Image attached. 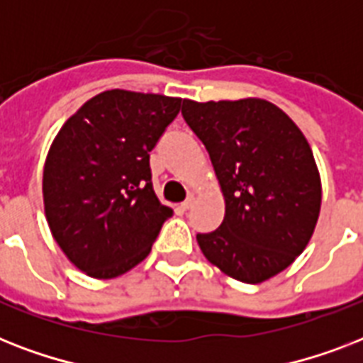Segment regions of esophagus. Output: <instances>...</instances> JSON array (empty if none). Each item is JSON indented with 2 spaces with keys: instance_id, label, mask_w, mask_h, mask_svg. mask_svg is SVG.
<instances>
[{
  "instance_id": "esophagus-1",
  "label": "esophagus",
  "mask_w": 363,
  "mask_h": 363,
  "mask_svg": "<svg viewBox=\"0 0 363 363\" xmlns=\"http://www.w3.org/2000/svg\"><path fill=\"white\" fill-rule=\"evenodd\" d=\"M192 205H194V198H192V196H190V198H186V199H184V201H182L181 207L184 211H188V209H190V207H192Z\"/></svg>"
}]
</instances>
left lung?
<instances>
[{"label":"left lung","mask_w":363,"mask_h":363,"mask_svg":"<svg viewBox=\"0 0 363 363\" xmlns=\"http://www.w3.org/2000/svg\"><path fill=\"white\" fill-rule=\"evenodd\" d=\"M226 199L215 232L198 233L205 258L232 279L258 284L303 252L320 213V175L309 143L265 99L182 101Z\"/></svg>","instance_id":"left-lung-1"}]
</instances>
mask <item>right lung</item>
Returning a JSON list of instances; mask_svg holds the SVG:
<instances>
[{"label": "right lung", "mask_w": 363, "mask_h": 363, "mask_svg": "<svg viewBox=\"0 0 363 363\" xmlns=\"http://www.w3.org/2000/svg\"><path fill=\"white\" fill-rule=\"evenodd\" d=\"M181 98L107 90L62 125L43 171L45 215L64 254L94 279L147 258L173 209L152 188L150 150Z\"/></svg>", "instance_id": "add662e5"}]
</instances>
